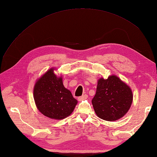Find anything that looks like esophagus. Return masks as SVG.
<instances>
[{"mask_svg": "<svg viewBox=\"0 0 157 157\" xmlns=\"http://www.w3.org/2000/svg\"><path fill=\"white\" fill-rule=\"evenodd\" d=\"M87 98H88V95L87 94H84V95H83L82 96H79V97H78V100L79 101H83V100L86 99Z\"/></svg>", "mask_w": 157, "mask_h": 157, "instance_id": "1", "label": "esophagus"}]
</instances>
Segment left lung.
<instances>
[{
  "label": "left lung",
  "instance_id": "1",
  "mask_svg": "<svg viewBox=\"0 0 157 157\" xmlns=\"http://www.w3.org/2000/svg\"><path fill=\"white\" fill-rule=\"evenodd\" d=\"M133 93L129 86L115 75L98 80L96 92L92 100L99 118L114 121L123 117L131 107Z\"/></svg>",
  "mask_w": 157,
  "mask_h": 157
}]
</instances>
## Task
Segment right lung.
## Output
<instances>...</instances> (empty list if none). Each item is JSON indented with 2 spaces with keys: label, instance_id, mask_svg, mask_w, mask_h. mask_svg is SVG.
Returning a JSON list of instances; mask_svg holds the SVG:
<instances>
[{
  "label": "right lung",
  "instance_id": "1",
  "mask_svg": "<svg viewBox=\"0 0 157 157\" xmlns=\"http://www.w3.org/2000/svg\"><path fill=\"white\" fill-rule=\"evenodd\" d=\"M55 70L51 68L36 80L33 94L36 107L42 115L61 120L71 114L78 101L65 88L62 75H56Z\"/></svg>",
  "mask_w": 157,
  "mask_h": 157
}]
</instances>
